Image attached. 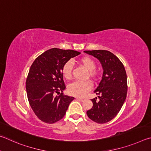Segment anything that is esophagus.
<instances>
[{
  "label": "esophagus",
  "mask_w": 151,
  "mask_h": 151,
  "mask_svg": "<svg viewBox=\"0 0 151 151\" xmlns=\"http://www.w3.org/2000/svg\"><path fill=\"white\" fill-rule=\"evenodd\" d=\"M76 99L77 100H79V101H83L84 100L83 98H81V97H76Z\"/></svg>",
  "instance_id": "esophagus-1"
}]
</instances>
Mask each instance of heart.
<instances>
[{
  "label": "heart",
  "instance_id": "1",
  "mask_svg": "<svg viewBox=\"0 0 151 151\" xmlns=\"http://www.w3.org/2000/svg\"><path fill=\"white\" fill-rule=\"evenodd\" d=\"M79 63L83 68L88 70L86 74L87 77H89L93 80H96L99 76L98 71L96 70V63L95 61L90 57H83L79 60ZM72 62L71 60L68 61L64 63L62 67V75L66 80H70L72 72ZM92 84L90 81H76L71 83L68 87V91L71 95L83 97L90 90Z\"/></svg>",
  "mask_w": 151,
  "mask_h": 151
}]
</instances>
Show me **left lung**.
<instances>
[{"label": "left lung", "mask_w": 151, "mask_h": 151, "mask_svg": "<svg viewBox=\"0 0 151 151\" xmlns=\"http://www.w3.org/2000/svg\"><path fill=\"white\" fill-rule=\"evenodd\" d=\"M101 62L104 73L99 86L94 90L98 95L92 99L93 107L87 111L88 117L97 123L112 120L119 112L127 93V80L125 67L120 60L107 50H88Z\"/></svg>", "instance_id": "left-lung-1"}]
</instances>
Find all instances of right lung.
Segmentation results:
<instances>
[{"mask_svg":"<svg viewBox=\"0 0 151 151\" xmlns=\"http://www.w3.org/2000/svg\"><path fill=\"white\" fill-rule=\"evenodd\" d=\"M80 54L54 47L40 55L32 64L26 78V93L31 108L43 122L51 124L62 119L74 99L62 93L65 86L62 70L65 62Z\"/></svg>","mask_w":151,"mask_h":151,"instance_id":"right-lung-1","label":"right lung"}]
</instances>
